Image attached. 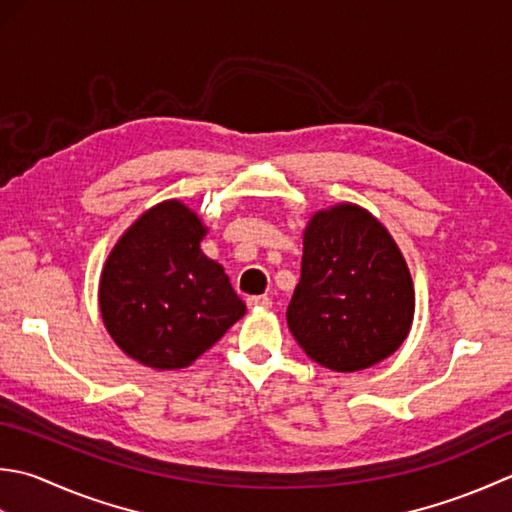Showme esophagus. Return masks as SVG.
<instances>
[{
	"label": "esophagus",
	"mask_w": 512,
	"mask_h": 512,
	"mask_svg": "<svg viewBox=\"0 0 512 512\" xmlns=\"http://www.w3.org/2000/svg\"><path fill=\"white\" fill-rule=\"evenodd\" d=\"M247 307L249 309H269L271 307V298H267V296H252V298H247Z\"/></svg>",
	"instance_id": "esophagus-1"
}]
</instances>
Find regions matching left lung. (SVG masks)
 Returning a JSON list of instances; mask_svg holds the SVG:
<instances>
[{
    "mask_svg": "<svg viewBox=\"0 0 512 512\" xmlns=\"http://www.w3.org/2000/svg\"><path fill=\"white\" fill-rule=\"evenodd\" d=\"M413 314L409 265L378 218L356 203L309 218L287 325L311 360L340 373L369 369L400 349Z\"/></svg>",
    "mask_w": 512,
    "mask_h": 512,
    "instance_id": "8db88e82",
    "label": "left lung"
}]
</instances>
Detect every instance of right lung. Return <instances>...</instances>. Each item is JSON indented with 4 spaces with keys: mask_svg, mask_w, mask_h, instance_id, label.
I'll use <instances>...</instances> for the list:
<instances>
[{
    "mask_svg": "<svg viewBox=\"0 0 512 512\" xmlns=\"http://www.w3.org/2000/svg\"><path fill=\"white\" fill-rule=\"evenodd\" d=\"M207 227L170 198L150 207L112 247L99 280L110 338L145 367L185 369L245 316L223 265L201 252Z\"/></svg>",
    "mask_w": 512,
    "mask_h": 512,
    "instance_id": "1",
    "label": "right lung"
}]
</instances>
